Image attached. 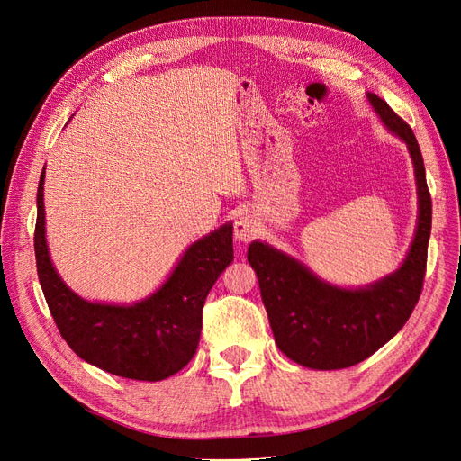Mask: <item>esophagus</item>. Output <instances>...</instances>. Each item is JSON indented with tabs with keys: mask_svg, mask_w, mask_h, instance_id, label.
Here are the masks:
<instances>
[{
	"mask_svg": "<svg viewBox=\"0 0 461 461\" xmlns=\"http://www.w3.org/2000/svg\"><path fill=\"white\" fill-rule=\"evenodd\" d=\"M258 234H259V222L252 213L242 212L236 215V219H234V239L236 240L249 242V240H254Z\"/></svg>",
	"mask_w": 461,
	"mask_h": 461,
	"instance_id": "1",
	"label": "esophagus"
}]
</instances>
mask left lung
Masks as SVG:
<instances>
[{"label": "left lung", "instance_id": "left-lung-1", "mask_svg": "<svg viewBox=\"0 0 461 461\" xmlns=\"http://www.w3.org/2000/svg\"><path fill=\"white\" fill-rule=\"evenodd\" d=\"M367 102L384 127L408 146L413 163L420 213L400 267L376 283L342 288L267 242L254 240L248 248L278 350L319 371L352 367L393 339L421 296L427 269L432 205L420 144L408 122L379 95L367 92Z\"/></svg>", "mask_w": 461, "mask_h": 461}]
</instances>
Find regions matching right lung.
<instances>
[{
	"instance_id": "obj_1",
	"label": "right lung",
	"mask_w": 461,
	"mask_h": 461,
	"mask_svg": "<svg viewBox=\"0 0 461 461\" xmlns=\"http://www.w3.org/2000/svg\"><path fill=\"white\" fill-rule=\"evenodd\" d=\"M34 252L40 286L61 337L88 364L134 381H163L196 354L209 290L234 259L232 222L190 244L148 298L104 303L80 298L55 271L46 242L44 171L36 196Z\"/></svg>"
}]
</instances>
